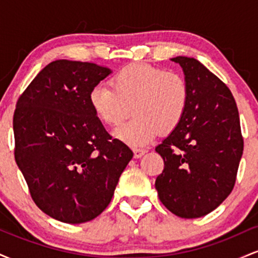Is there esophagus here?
Returning a JSON list of instances; mask_svg holds the SVG:
<instances>
[{"mask_svg": "<svg viewBox=\"0 0 258 258\" xmlns=\"http://www.w3.org/2000/svg\"><path fill=\"white\" fill-rule=\"evenodd\" d=\"M146 153L147 149H144V148H135V149H133L135 158H141V156H143Z\"/></svg>", "mask_w": 258, "mask_h": 258, "instance_id": "esophagus-1", "label": "esophagus"}]
</instances>
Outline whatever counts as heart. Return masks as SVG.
<instances>
[{
	"mask_svg": "<svg viewBox=\"0 0 258 258\" xmlns=\"http://www.w3.org/2000/svg\"><path fill=\"white\" fill-rule=\"evenodd\" d=\"M94 115L108 126L126 125L115 130V137L143 146L158 136L173 132L184 117L189 104V85L182 74L150 64H130L117 70L110 87L97 85L90 92Z\"/></svg>",
	"mask_w": 258,
	"mask_h": 258,
	"instance_id": "1",
	"label": "heart"
}]
</instances>
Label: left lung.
Returning a JSON list of instances; mask_svg holds the SVG:
<instances>
[{
  "label": "left lung",
  "mask_w": 258,
  "mask_h": 258,
  "mask_svg": "<svg viewBox=\"0 0 258 258\" xmlns=\"http://www.w3.org/2000/svg\"><path fill=\"white\" fill-rule=\"evenodd\" d=\"M189 85V104L179 126L155 148L164 171L155 180L159 199L182 218L203 217L226 200L244 150L232 92L194 58L176 57Z\"/></svg>",
  "instance_id": "8db88e82"
}]
</instances>
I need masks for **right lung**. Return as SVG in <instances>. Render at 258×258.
I'll return each instance as SVG.
<instances>
[{
  "instance_id": "right-lung-1",
  "label": "right lung",
  "mask_w": 258,
  "mask_h": 258,
  "mask_svg": "<svg viewBox=\"0 0 258 258\" xmlns=\"http://www.w3.org/2000/svg\"><path fill=\"white\" fill-rule=\"evenodd\" d=\"M110 73L104 65L60 59L44 67L18 98L17 165L38 209L64 223L102 214L133 156L105 132L88 99Z\"/></svg>"
}]
</instances>
